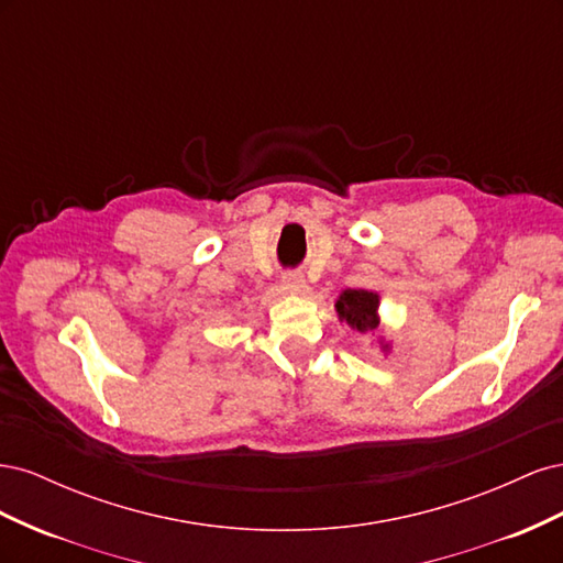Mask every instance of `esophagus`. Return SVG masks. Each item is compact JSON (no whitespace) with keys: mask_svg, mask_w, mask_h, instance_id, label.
<instances>
[{"mask_svg":"<svg viewBox=\"0 0 563 563\" xmlns=\"http://www.w3.org/2000/svg\"><path fill=\"white\" fill-rule=\"evenodd\" d=\"M282 284H284V288H288V291H302L305 277L300 275V272H284Z\"/></svg>","mask_w":563,"mask_h":563,"instance_id":"esophagus-1","label":"esophagus"}]
</instances>
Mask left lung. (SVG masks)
<instances>
[{"instance_id":"1","label":"left lung","mask_w":563,"mask_h":563,"mask_svg":"<svg viewBox=\"0 0 563 563\" xmlns=\"http://www.w3.org/2000/svg\"><path fill=\"white\" fill-rule=\"evenodd\" d=\"M338 317L347 321L352 329L360 333L373 331L378 327V294L364 291V288H347V291L340 294L335 302Z\"/></svg>"}]
</instances>
